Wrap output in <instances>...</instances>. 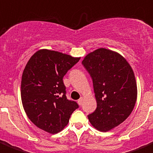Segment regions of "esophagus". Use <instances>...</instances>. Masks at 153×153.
I'll list each match as a JSON object with an SVG mask.
<instances>
[{"label":"esophagus","instance_id":"34e87169","mask_svg":"<svg viewBox=\"0 0 153 153\" xmlns=\"http://www.w3.org/2000/svg\"><path fill=\"white\" fill-rule=\"evenodd\" d=\"M83 100H84V97H82V96H81V97L80 98V99H78V105H82Z\"/></svg>","mask_w":153,"mask_h":153}]
</instances>
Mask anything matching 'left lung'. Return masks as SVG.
<instances>
[{"mask_svg": "<svg viewBox=\"0 0 153 153\" xmlns=\"http://www.w3.org/2000/svg\"><path fill=\"white\" fill-rule=\"evenodd\" d=\"M82 64L93 79L97 102L88 119L97 130L108 131L124 122L134 109L137 89L133 69L121 54L104 48L89 53Z\"/></svg>", "mask_w": 153, "mask_h": 153, "instance_id": "left-lung-1", "label": "left lung"}]
</instances>
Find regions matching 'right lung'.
I'll use <instances>...</instances> for the list:
<instances>
[{
    "label": "right lung",
    "instance_id": "right-lung-1",
    "mask_svg": "<svg viewBox=\"0 0 153 153\" xmlns=\"http://www.w3.org/2000/svg\"><path fill=\"white\" fill-rule=\"evenodd\" d=\"M80 60L66 54L40 49L33 54L23 71L21 97L30 120L38 128L57 134L78 108L68 100L63 76Z\"/></svg>",
    "mask_w": 153,
    "mask_h": 153
}]
</instances>
